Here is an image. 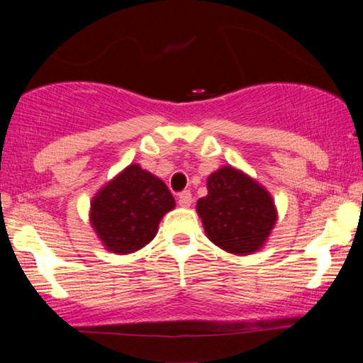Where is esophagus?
Wrapping results in <instances>:
<instances>
[{"label":"esophagus","instance_id":"1","mask_svg":"<svg viewBox=\"0 0 363 363\" xmlns=\"http://www.w3.org/2000/svg\"><path fill=\"white\" fill-rule=\"evenodd\" d=\"M178 203H180V206H183V208H188L193 203V196H191V193L188 191V190H185V191H182L180 195H178Z\"/></svg>","mask_w":363,"mask_h":363}]
</instances>
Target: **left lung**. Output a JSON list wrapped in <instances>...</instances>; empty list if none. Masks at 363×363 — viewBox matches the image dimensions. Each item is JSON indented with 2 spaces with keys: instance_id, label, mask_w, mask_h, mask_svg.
<instances>
[{
  "instance_id": "obj_1",
  "label": "left lung",
  "mask_w": 363,
  "mask_h": 363,
  "mask_svg": "<svg viewBox=\"0 0 363 363\" xmlns=\"http://www.w3.org/2000/svg\"><path fill=\"white\" fill-rule=\"evenodd\" d=\"M208 195L196 203L206 236L233 255H251L264 245L277 211L269 191L233 167H221L206 182Z\"/></svg>"
}]
</instances>
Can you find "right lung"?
<instances>
[{
	"label": "right lung",
	"mask_w": 363,
	"mask_h": 363,
	"mask_svg": "<svg viewBox=\"0 0 363 363\" xmlns=\"http://www.w3.org/2000/svg\"><path fill=\"white\" fill-rule=\"evenodd\" d=\"M173 208L165 183L132 163L94 196L91 225L106 250L128 255L155 238L158 223Z\"/></svg>",
	"instance_id": "right-lung-1"
}]
</instances>
